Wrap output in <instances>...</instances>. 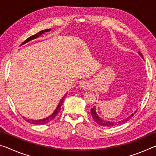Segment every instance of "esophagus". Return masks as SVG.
<instances>
[{
	"label": "esophagus",
	"mask_w": 156,
	"mask_h": 156,
	"mask_svg": "<svg viewBox=\"0 0 156 156\" xmlns=\"http://www.w3.org/2000/svg\"><path fill=\"white\" fill-rule=\"evenodd\" d=\"M79 85H80V87L82 88L84 90H86V89H88L89 88V84L88 82L87 81H82L79 84Z\"/></svg>",
	"instance_id": "1"
}]
</instances>
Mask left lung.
Returning a JSON list of instances; mask_svg holds the SVG:
<instances>
[{
    "instance_id": "8db88e82",
    "label": "left lung",
    "mask_w": 156,
    "mask_h": 156,
    "mask_svg": "<svg viewBox=\"0 0 156 156\" xmlns=\"http://www.w3.org/2000/svg\"><path fill=\"white\" fill-rule=\"evenodd\" d=\"M138 54L140 56V57L144 59L143 56H142V54L140 51H138ZM137 111H136L135 113H132L131 115H130L129 116H128L127 118H125V119H122L121 120H118V121H108V120H105L104 119H102V118H100V116L98 115V113L96 112V107H94V108H92L91 109V114L92 115V117H93L94 120L96 121V122L98 124V125H101V126H105V127H111V126H118V125H122V124L125 123L126 122H127L129 120H130L131 117H133V115L135 114L136 113Z\"/></svg>"
}]
</instances>
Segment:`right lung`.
<instances>
[{"instance_id": "add662e5", "label": "right lung", "mask_w": 156, "mask_h": 156, "mask_svg": "<svg viewBox=\"0 0 156 156\" xmlns=\"http://www.w3.org/2000/svg\"><path fill=\"white\" fill-rule=\"evenodd\" d=\"M51 30V29H48V30H43V31H41L40 32L37 33L35 35H33L30 36V38H28L27 40H25L23 43L20 44V45H23V44H24L25 43H28V42H30L31 41L34 40V39H36L37 38H38L39 36H41L42 34H44V32H47V31H49ZM66 96V95H65ZM65 96L62 97V98L60 100L58 105L57 107L56 108V109L54 112L52 113L51 115H50L48 117H47L45 118H43V119H41V120H33V119H27V118H26L25 117H23L24 118H26V121H27V122H30L31 124H34V125H44V124H46L47 122H50V121H51L52 120L54 119V118L56 117L58 113H59V112L60 111V108H61V106L62 105V102H63V100H64L65 98Z\"/></svg>"}]
</instances>
